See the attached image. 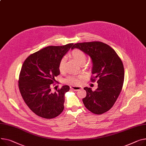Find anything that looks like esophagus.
I'll return each instance as SVG.
<instances>
[{
    "instance_id": "1",
    "label": "esophagus",
    "mask_w": 146,
    "mask_h": 146,
    "mask_svg": "<svg viewBox=\"0 0 146 146\" xmlns=\"http://www.w3.org/2000/svg\"><path fill=\"white\" fill-rule=\"evenodd\" d=\"M70 89L72 90H74V91H77V90H79L80 89H82V87H81V86H70Z\"/></svg>"
}]
</instances>
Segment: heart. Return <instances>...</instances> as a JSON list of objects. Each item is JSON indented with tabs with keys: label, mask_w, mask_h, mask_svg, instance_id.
<instances>
[{
	"label": "heart",
	"mask_w": 146,
	"mask_h": 146,
	"mask_svg": "<svg viewBox=\"0 0 146 146\" xmlns=\"http://www.w3.org/2000/svg\"><path fill=\"white\" fill-rule=\"evenodd\" d=\"M71 55L77 63L80 65L84 64L86 60V54L82 50L78 49V48H76V49L72 50ZM65 62L66 58L64 57L62 58L59 64V69L61 72L64 70ZM83 79V76H69L65 79V82L72 85H79L81 84Z\"/></svg>",
	"instance_id": "obj_1"
}]
</instances>
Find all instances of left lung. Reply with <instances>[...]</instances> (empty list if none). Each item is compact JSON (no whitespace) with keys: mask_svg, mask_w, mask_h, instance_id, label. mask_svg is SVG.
<instances>
[{"mask_svg":"<svg viewBox=\"0 0 146 146\" xmlns=\"http://www.w3.org/2000/svg\"><path fill=\"white\" fill-rule=\"evenodd\" d=\"M79 48L88 54L93 63L92 74L94 82L98 78V87L92 91L84 87L86 98L83 102L92 113L101 114L109 110L121 91L124 79V66L117 54L108 44L100 42H83L73 45L72 49Z\"/></svg>","mask_w":146,"mask_h":146,"instance_id":"obj_1","label":"left lung"}]
</instances>
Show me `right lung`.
Returning <instances> with one entry per match:
<instances>
[{
  "label": "right lung",
  "instance_id": "obj_1",
  "mask_svg": "<svg viewBox=\"0 0 146 146\" xmlns=\"http://www.w3.org/2000/svg\"><path fill=\"white\" fill-rule=\"evenodd\" d=\"M73 45L47 46L31 54L22 65L19 90L29 108L39 117L53 119L64 109V94L69 86H63L54 93L51 86L54 77L60 74V60Z\"/></svg>",
  "mask_w": 146,
  "mask_h": 146
}]
</instances>
